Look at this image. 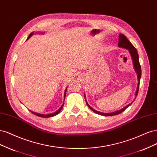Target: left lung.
I'll use <instances>...</instances> for the list:
<instances>
[{
  "mask_svg": "<svg viewBox=\"0 0 157 157\" xmlns=\"http://www.w3.org/2000/svg\"><path fill=\"white\" fill-rule=\"evenodd\" d=\"M118 46L119 48H125L126 49H128L129 51V53L131 55V57H132V62H133V64H134V68L135 71L136 72V74H138V87H137V89H136V94H135V98L136 99V97H137L138 93V90H139V87H140V78H141V66L140 64V62H139V56H138V53L137 50L134 48V45L131 44V42L129 41V40L127 39L124 34H119V44H118ZM84 97H85V102L86 104H87L88 107L91 109L93 112H94L95 113L98 114V115H104V116H113V115H118L121 113H122L127 108L128 106H130L131 105L130 103V104H128L126 106H125L124 108H123V109H121L120 110L117 111V112H115L113 113H102V112H98V111L94 109L93 108H92L88 104L87 100H86L85 98V96L84 94Z\"/></svg>",
  "mask_w": 157,
  "mask_h": 157,
  "instance_id": "left-lung-1",
  "label": "left lung"
}]
</instances>
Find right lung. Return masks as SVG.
<instances>
[{
    "mask_svg": "<svg viewBox=\"0 0 157 157\" xmlns=\"http://www.w3.org/2000/svg\"><path fill=\"white\" fill-rule=\"evenodd\" d=\"M33 34H34V33L33 32L32 33H31L30 34V35L29 36V37L27 38V40L31 37L32 35H33ZM67 89H66V90H65V91H64V98H65V96H66V93H67ZM63 105H64V103H63V104L62 105V106L61 107H60L57 111H56V112H54V113H50V114H46V115H44V114H40V113H36V112H32V111H31V110H29L30 112H31V113H33V114H34V115H37V116H38V117H53V116H55V115H57L60 112V110L62 109V108H63Z\"/></svg>",
    "mask_w": 157,
    "mask_h": 157,
    "instance_id": "add662e5",
    "label": "right lung"
}]
</instances>
